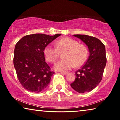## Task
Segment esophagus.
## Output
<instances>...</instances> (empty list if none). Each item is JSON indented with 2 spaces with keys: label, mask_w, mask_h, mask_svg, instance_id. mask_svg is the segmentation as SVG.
I'll return each instance as SVG.
<instances>
[{
  "label": "esophagus",
  "mask_w": 120,
  "mask_h": 120,
  "mask_svg": "<svg viewBox=\"0 0 120 120\" xmlns=\"http://www.w3.org/2000/svg\"><path fill=\"white\" fill-rule=\"evenodd\" d=\"M60 73H61L62 74H63V75H67V74H68V72H64V71L60 72Z\"/></svg>",
  "instance_id": "34e87169"
}]
</instances>
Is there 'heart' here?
I'll list each match as a JSON object with an SVG mask.
<instances>
[{
    "mask_svg": "<svg viewBox=\"0 0 120 120\" xmlns=\"http://www.w3.org/2000/svg\"><path fill=\"white\" fill-rule=\"evenodd\" d=\"M56 47L47 45L44 49V55L47 61L54 63L58 57L59 52H63L62 58L55 63L54 69L58 71H66L75 67H79L86 62L88 55L86 46L79 44L70 38H64L57 40Z\"/></svg>",
    "mask_w": 120,
    "mask_h": 120,
    "instance_id": "obj_1",
    "label": "heart"
}]
</instances>
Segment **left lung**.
<instances>
[{
    "label": "left lung",
    "mask_w": 120,
    "mask_h": 120,
    "mask_svg": "<svg viewBox=\"0 0 120 120\" xmlns=\"http://www.w3.org/2000/svg\"><path fill=\"white\" fill-rule=\"evenodd\" d=\"M88 46L90 55L82 67L75 71V81L70 86L79 93L88 92L101 82L106 63L105 47L96 38L87 35L75 34Z\"/></svg>",
    "instance_id": "obj_1"
}]
</instances>
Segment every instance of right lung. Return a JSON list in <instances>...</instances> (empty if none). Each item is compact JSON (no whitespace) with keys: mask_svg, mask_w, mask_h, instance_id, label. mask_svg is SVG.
<instances>
[{"mask_svg":"<svg viewBox=\"0 0 120 120\" xmlns=\"http://www.w3.org/2000/svg\"><path fill=\"white\" fill-rule=\"evenodd\" d=\"M60 35L30 34L24 36L16 44L14 67L19 82L27 91L40 92L50 82L55 73L45 62L44 49Z\"/></svg>","mask_w":120,"mask_h":120,"instance_id":"obj_1","label":"right lung"}]
</instances>
